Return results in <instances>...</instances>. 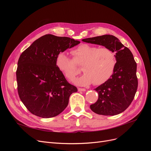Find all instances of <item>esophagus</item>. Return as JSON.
Listing matches in <instances>:
<instances>
[{
	"instance_id": "1",
	"label": "esophagus",
	"mask_w": 151,
	"mask_h": 151,
	"mask_svg": "<svg viewBox=\"0 0 151 151\" xmlns=\"http://www.w3.org/2000/svg\"><path fill=\"white\" fill-rule=\"evenodd\" d=\"M78 91H86V89L79 88H78Z\"/></svg>"
}]
</instances>
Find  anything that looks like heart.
Here are the masks:
<instances>
[{"label": "heart", "mask_w": 151, "mask_h": 151, "mask_svg": "<svg viewBox=\"0 0 151 151\" xmlns=\"http://www.w3.org/2000/svg\"><path fill=\"white\" fill-rule=\"evenodd\" d=\"M73 58L64 52L57 54L55 64L66 78L72 81L78 74L82 65L85 72L74 83L80 86L104 84L113 75L116 65L115 52L108 47L99 48L89 44L83 43L71 51Z\"/></svg>", "instance_id": "heart-1"}]
</instances>
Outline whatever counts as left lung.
Here are the masks:
<instances>
[{"label": "left lung", "instance_id": "1", "mask_svg": "<svg viewBox=\"0 0 151 151\" xmlns=\"http://www.w3.org/2000/svg\"><path fill=\"white\" fill-rule=\"evenodd\" d=\"M82 40L108 47L116 53L115 70L106 83L94 89L99 96L96 102L91 104V109L98 115L106 116L124 111L133 101L138 87L137 63L133 55L113 35H104Z\"/></svg>", "mask_w": 151, "mask_h": 151}]
</instances>
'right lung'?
I'll return each mask as SVG.
<instances>
[{"instance_id": "1", "label": "right lung", "mask_w": 151, "mask_h": 151, "mask_svg": "<svg viewBox=\"0 0 151 151\" xmlns=\"http://www.w3.org/2000/svg\"><path fill=\"white\" fill-rule=\"evenodd\" d=\"M80 43L68 37L45 35L21 53L17 62L18 94L33 115L48 118L61 113L77 91L55 64L57 54Z\"/></svg>"}]
</instances>
